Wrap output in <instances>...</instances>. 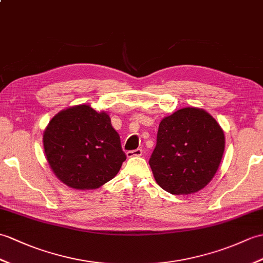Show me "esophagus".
I'll use <instances>...</instances> for the list:
<instances>
[{"instance_id": "obj_1", "label": "esophagus", "mask_w": 263, "mask_h": 263, "mask_svg": "<svg viewBox=\"0 0 263 263\" xmlns=\"http://www.w3.org/2000/svg\"><path fill=\"white\" fill-rule=\"evenodd\" d=\"M126 156L129 157V158H131V157H140V156H142V149L138 148V149H136V150H130V151H127V152H126Z\"/></svg>"}]
</instances>
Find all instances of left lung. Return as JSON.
Listing matches in <instances>:
<instances>
[{"label":"left lung","mask_w":263,"mask_h":263,"mask_svg":"<svg viewBox=\"0 0 263 263\" xmlns=\"http://www.w3.org/2000/svg\"><path fill=\"white\" fill-rule=\"evenodd\" d=\"M225 146L223 130L204 109L186 107L164 118L150 167L157 184L174 195L200 191L212 180Z\"/></svg>","instance_id":"1"}]
</instances>
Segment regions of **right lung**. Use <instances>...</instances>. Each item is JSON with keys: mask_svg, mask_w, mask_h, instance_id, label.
I'll return each mask as SVG.
<instances>
[{"mask_svg": "<svg viewBox=\"0 0 263 263\" xmlns=\"http://www.w3.org/2000/svg\"><path fill=\"white\" fill-rule=\"evenodd\" d=\"M44 146L54 175L75 189L99 188L114 178L126 159L111 119L88 105L69 107L52 118Z\"/></svg>", "mask_w": 263, "mask_h": 263, "instance_id": "1", "label": "right lung"}]
</instances>
